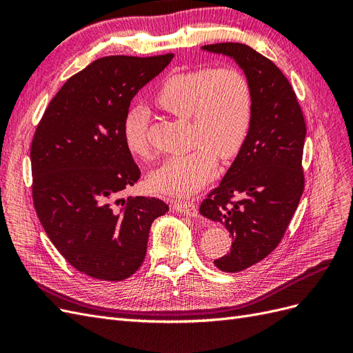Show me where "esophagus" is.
Listing matches in <instances>:
<instances>
[{
  "mask_svg": "<svg viewBox=\"0 0 353 353\" xmlns=\"http://www.w3.org/2000/svg\"><path fill=\"white\" fill-rule=\"evenodd\" d=\"M174 210L181 213V215H187V216H197V205L193 201H174L172 205Z\"/></svg>",
  "mask_w": 353,
  "mask_h": 353,
  "instance_id": "1",
  "label": "esophagus"
}]
</instances>
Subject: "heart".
Returning <instances> with one entry per match:
<instances>
[{
    "instance_id": "1",
    "label": "heart",
    "mask_w": 353,
    "mask_h": 353,
    "mask_svg": "<svg viewBox=\"0 0 353 353\" xmlns=\"http://www.w3.org/2000/svg\"><path fill=\"white\" fill-rule=\"evenodd\" d=\"M159 108L190 122L185 154L172 156L150 175L160 193L190 196L213 176L216 157H236L248 140L253 121V92L249 79L236 68H203L169 77L156 91ZM150 112L134 105L123 119V140L130 152L152 157L148 144Z\"/></svg>"
}]
</instances>
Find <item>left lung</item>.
<instances>
[{
	"instance_id": "obj_1",
	"label": "left lung",
	"mask_w": 353,
	"mask_h": 353,
	"mask_svg": "<svg viewBox=\"0 0 353 353\" xmlns=\"http://www.w3.org/2000/svg\"><path fill=\"white\" fill-rule=\"evenodd\" d=\"M201 48L236 60L253 92L248 140L200 205L201 215L221 222L232 237L230 253L213 263L223 272H239L280 244L299 206L306 125L293 87L270 59L239 42Z\"/></svg>"
}]
</instances>
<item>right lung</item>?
<instances>
[{"mask_svg":"<svg viewBox=\"0 0 353 353\" xmlns=\"http://www.w3.org/2000/svg\"><path fill=\"white\" fill-rule=\"evenodd\" d=\"M172 59L95 60L68 79L37 126L30 145L37 215L63 258L92 279L131 276L145 258L152 222L169 210L159 199L121 193L141 175L123 140L125 114Z\"/></svg>","mask_w":353,"mask_h":353,"instance_id":"add662e5","label":"right lung"}]
</instances>
